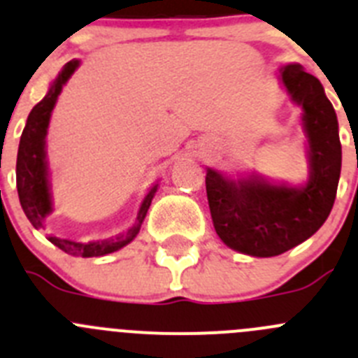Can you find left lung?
Wrapping results in <instances>:
<instances>
[{
  "label": "left lung",
  "instance_id": "left-lung-1",
  "mask_svg": "<svg viewBox=\"0 0 358 358\" xmlns=\"http://www.w3.org/2000/svg\"><path fill=\"white\" fill-rule=\"evenodd\" d=\"M292 99L303 107L310 146V180L301 189L253 178L231 182L208 169L207 198L217 235L227 246L253 257L282 255L323 227L341 176L337 115L323 85L298 64L282 69Z\"/></svg>",
  "mask_w": 358,
  "mask_h": 358
}]
</instances>
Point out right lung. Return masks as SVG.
<instances>
[{"instance_id": "add662e5", "label": "right lung", "mask_w": 358, "mask_h": 358, "mask_svg": "<svg viewBox=\"0 0 358 358\" xmlns=\"http://www.w3.org/2000/svg\"><path fill=\"white\" fill-rule=\"evenodd\" d=\"M76 67H78V60H73V62H67L66 67L60 71L59 78L53 82L50 92L44 96L43 101H38L31 108L27 127L22 130L21 143H19L17 166H15L17 194L22 210H24V214H27V217L30 219V223L35 228H43L44 217L51 212L46 151H44V137H46L48 123H50V115L55 107V101H57L60 91H62V85L75 73ZM155 191L157 185L144 198L135 227L123 231V234L115 235L112 239L96 241V243H75V241L59 239V237H53V235H48V239L57 248L75 257H101L112 253V251L121 250V248L127 246L128 243L135 239V235L139 234L141 224H143L144 217H146V212L150 208Z\"/></svg>"}]
</instances>
